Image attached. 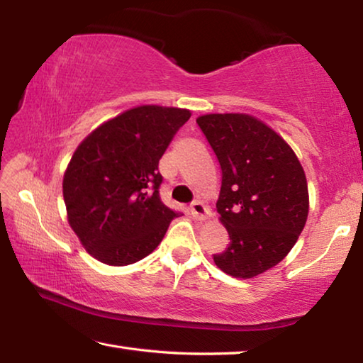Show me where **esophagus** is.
Listing matches in <instances>:
<instances>
[{"instance_id": "1", "label": "esophagus", "mask_w": 363, "mask_h": 363, "mask_svg": "<svg viewBox=\"0 0 363 363\" xmlns=\"http://www.w3.org/2000/svg\"><path fill=\"white\" fill-rule=\"evenodd\" d=\"M190 213H192V216L195 219H200V220L208 219V218L211 216V211L208 210V208L203 203H201V201H199V200L192 201V205H190Z\"/></svg>"}]
</instances>
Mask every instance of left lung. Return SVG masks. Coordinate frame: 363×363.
<instances>
[{
  "mask_svg": "<svg viewBox=\"0 0 363 363\" xmlns=\"http://www.w3.org/2000/svg\"><path fill=\"white\" fill-rule=\"evenodd\" d=\"M196 123L223 171L216 208L230 242L213 259L232 277H256L284 259L304 229V169L291 147L255 116L210 113Z\"/></svg>",
  "mask_w": 363,
  "mask_h": 363,
  "instance_id": "8db88e82",
  "label": "left lung"
}]
</instances>
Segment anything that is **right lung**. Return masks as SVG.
Listing matches in <instances>:
<instances>
[{
  "instance_id": "right-lung-1",
  "label": "right lung",
  "mask_w": 363,
  "mask_h": 363,
  "mask_svg": "<svg viewBox=\"0 0 363 363\" xmlns=\"http://www.w3.org/2000/svg\"><path fill=\"white\" fill-rule=\"evenodd\" d=\"M189 118L186 108L140 106L106 121L78 145L64 174V201L70 227L97 261H140L181 214L160 200L158 162Z\"/></svg>"
}]
</instances>
